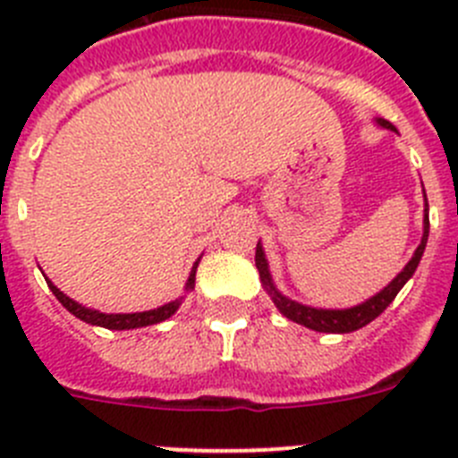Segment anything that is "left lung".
Masks as SVG:
<instances>
[{
  "mask_svg": "<svg viewBox=\"0 0 458 458\" xmlns=\"http://www.w3.org/2000/svg\"><path fill=\"white\" fill-rule=\"evenodd\" d=\"M376 123L383 125V128H390V131L396 132L394 125L386 119H376ZM427 238H428V204H427V194H424V233L422 241H420L418 250L412 254V259L403 266V270L392 279L390 284L386 286L383 291H378L376 295H371L369 301L360 302V305L349 307V310H318V307H310V305H301V302L291 301L286 295L279 293L273 284V277H270L268 270V261H266L264 248H261V242H257V254H254V261H257L259 268V277H261V284L264 289L268 291L270 301L275 302L282 314L286 318H291L293 323H301V326L310 327V330H317V333H353V330H360V327H365L367 323L374 321L376 317H380L383 311L387 310L392 301L396 298V293L403 289L408 279L412 277L415 268H418L420 259H422L424 248H427Z\"/></svg>",
  "mask_w": 458,
  "mask_h": 458,
  "instance_id": "left-lung-1",
  "label": "left lung"
}]
</instances>
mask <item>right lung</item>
<instances>
[{"label":"right lung","instance_id":"right-lung-1","mask_svg":"<svg viewBox=\"0 0 458 458\" xmlns=\"http://www.w3.org/2000/svg\"><path fill=\"white\" fill-rule=\"evenodd\" d=\"M197 266H199V259L194 261L192 266V273L188 277V284H185V291H192L194 289V273H197ZM47 286H50L52 293L56 295V301L62 302L68 311H71L72 317H78L80 321L84 323H91V326H100V327H107V330H132V327H144V326H153V323H160L165 318H169L174 311L179 310L183 298H176V301L167 302V305L157 307V310H148V311H135V314H103L98 310H89V307H82L80 302H75L72 298H68L64 291L56 289L52 284L50 279H46Z\"/></svg>","mask_w":458,"mask_h":458}]
</instances>
